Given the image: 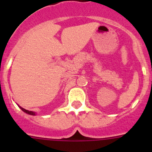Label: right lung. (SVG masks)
<instances>
[{
	"instance_id": "right-lung-1",
	"label": "right lung",
	"mask_w": 152,
	"mask_h": 152,
	"mask_svg": "<svg viewBox=\"0 0 152 152\" xmlns=\"http://www.w3.org/2000/svg\"><path fill=\"white\" fill-rule=\"evenodd\" d=\"M18 107H20V108L21 110H22L23 111L24 113H26L29 114V115H32V116H35V115H36V113H35V112H33V111L27 110H26V109H24V108H23V107H20V106H19V105H18Z\"/></svg>"
}]
</instances>
